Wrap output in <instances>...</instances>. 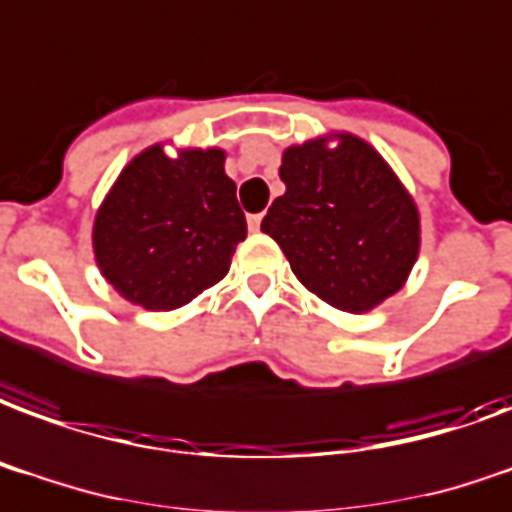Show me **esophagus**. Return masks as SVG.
<instances>
[{"label":"esophagus","mask_w":512,"mask_h":512,"mask_svg":"<svg viewBox=\"0 0 512 512\" xmlns=\"http://www.w3.org/2000/svg\"><path fill=\"white\" fill-rule=\"evenodd\" d=\"M248 229H251V232H259V229H261V215L259 213L248 215Z\"/></svg>","instance_id":"1"}]
</instances>
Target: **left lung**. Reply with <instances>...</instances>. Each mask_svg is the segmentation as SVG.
<instances>
[{
	"label": "left lung",
	"mask_w": 512,
	"mask_h": 512,
	"mask_svg": "<svg viewBox=\"0 0 512 512\" xmlns=\"http://www.w3.org/2000/svg\"><path fill=\"white\" fill-rule=\"evenodd\" d=\"M286 194L261 221L307 291L343 313H370L410 278L421 215L370 142L329 132L280 156Z\"/></svg>",
	"instance_id": "left-lung-1"
}]
</instances>
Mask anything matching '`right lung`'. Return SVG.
Here are the masks:
<instances>
[{
	"instance_id": "1",
	"label": "right lung",
	"mask_w": 512,
	"mask_h": 512,
	"mask_svg": "<svg viewBox=\"0 0 512 512\" xmlns=\"http://www.w3.org/2000/svg\"><path fill=\"white\" fill-rule=\"evenodd\" d=\"M156 142L134 156L96 210L102 278L132 305L167 313L224 280L248 226L221 148Z\"/></svg>"
}]
</instances>
